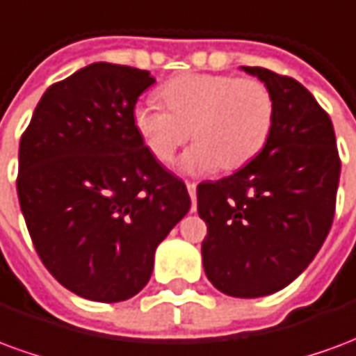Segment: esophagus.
Wrapping results in <instances>:
<instances>
[{
  "label": "esophagus",
  "instance_id": "esophagus-1",
  "mask_svg": "<svg viewBox=\"0 0 356 356\" xmlns=\"http://www.w3.org/2000/svg\"><path fill=\"white\" fill-rule=\"evenodd\" d=\"M186 188H188V194H191V200H193V211H196V183H186Z\"/></svg>",
  "mask_w": 356,
  "mask_h": 356
}]
</instances>
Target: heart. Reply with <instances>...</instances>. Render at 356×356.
<instances>
[{
	"instance_id": "obj_1",
	"label": "heart",
	"mask_w": 356,
	"mask_h": 356,
	"mask_svg": "<svg viewBox=\"0 0 356 356\" xmlns=\"http://www.w3.org/2000/svg\"><path fill=\"white\" fill-rule=\"evenodd\" d=\"M165 108L139 102L133 127L150 154L171 163L186 140H196L181 160L188 173L242 168L267 145L275 124V97L257 78L185 74L160 91Z\"/></svg>"
}]
</instances>
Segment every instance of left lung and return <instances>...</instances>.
Masks as SVG:
<instances>
[{
  "label": "left lung",
  "instance_id": "left-lung-1",
  "mask_svg": "<svg viewBox=\"0 0 356 356\" xmlns=\"http://www.w3.org/2000/svg\"><path fill=\"white\" fill-rule=\"evenodd\" d=\"M275 97V124L254 160L196 188L208 225L202 261L232 298H261L296 280L328 236L341 160L328 112L298 80L244 66Z\"/></svg>",
  "mask_w": 356,
  "mask_h": 356
}]
</instances>
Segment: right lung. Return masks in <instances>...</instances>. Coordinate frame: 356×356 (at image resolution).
<instances>
[{
	"label": "right lung",
	"mask_w": 356,
	"mask_h": 356,
	"mask_svg": "<svg viewBox=\"0 0 356 356\" xmlns=\"http://www.w3.org/2000/svg\"><path fill=\"white\" fill-rule=\"evenodd\" d=\"M147 70L93 63L53 83L20 137L17 193L40 259L80 298L125 301L191 209L185 183L133 127Z\"/></svg>",
	"instance_id": "add662e5"
}]
</instances>
